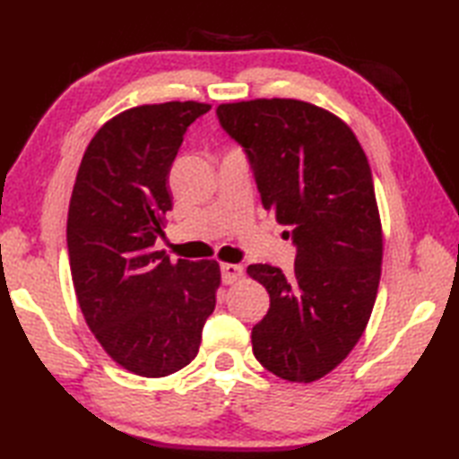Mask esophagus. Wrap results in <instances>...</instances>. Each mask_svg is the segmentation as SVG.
<instances>
[{"instance_id": "34e87169", "label": "esophagus", "mask_w": 459, "mask_h": 459, "mask_svg": "<svg viewBox=\"0 0 459 459\" xmlns=\"http://www.w3.org/2000/svg\"><path fill=\"white\" fill-rule=\"evenodd\" d=\"M222 272V281L224 284H232V281H237L242 276V266L240 264H222L221 266Z\"/></svg>"}]
</instances>
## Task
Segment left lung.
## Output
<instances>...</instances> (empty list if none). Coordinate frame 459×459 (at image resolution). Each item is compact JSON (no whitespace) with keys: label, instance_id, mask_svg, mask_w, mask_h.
<instances>
[{"label":"left lung","instance_id":"1","mask_svg":"<svg viewBox=\"0 0 459 459\" xmlns=\"http://www.w3.org/2000/svg\"><path fill=\"white\" fill-rule=\"evenodd\" d=\"M217 116L245 148L264 209L298 247L290 276L247 268L270 294L252 351L276 377L314 383L357 345L377 299L383 227L368 160L339 116L304 100L229 102Z\"/></svg>","mask_w":459,"mask_h":459}]
</instances>
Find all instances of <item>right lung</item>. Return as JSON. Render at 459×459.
Wrapping results in <instances>:
<instances>
[{"label":"right lung","instance_id":"1","mask_svg":"<svg viewBox=\"0 0 459 459\" xmlns=\"http://www.w3.org/2000/svg\"><path fill=\"white\" fill-rule=\"evenodd\" d=\"M211 104L173 100L116 114L94 134L73 187L68 262L86 325L116 363L158 378L197 357L217 304V260L155 250L171 211L169 169L183 134Z\"/></svg>","mask_w":459,"mask_h":459}]
</instances>
